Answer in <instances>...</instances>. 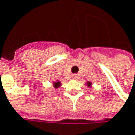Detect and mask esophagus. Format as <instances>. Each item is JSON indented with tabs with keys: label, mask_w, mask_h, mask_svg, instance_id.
Here are the masks:
<instances>
[{
	"label": "esophagus",
	"mask_w": 135,
	"mask_h": 135,
	"mask_svg": "<svg viewBox=\"0 0 135 135\" xmlns=\"http://www.w3.org/2000/svg\"><path fill=\"white\" fill-rule=\"evenodd\" d=\"M73 78H74V79H76V76L74 75L73 76Z\"/></svg>",
	"instance_id": "obj_1"
}]
</instances>
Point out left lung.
Here are the masks:
<instances>
[{
    "label": "left lung",
    "mask_w": 135,
    "mask_h": 135,
    "mask_svg": "<svg viewBox=\"0 0 135 135\" xmlns=\"http://www.w3.org/2000/svg\"><path fill=\"white\" fill-rule=\"evenodd\" d=\"M86 85L89 86V87H91V83L88 81V82H87V83H86Z\"/></svg>",
    "instance_id": "left-lung-1"
}]
</instances>
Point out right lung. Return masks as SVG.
I'll use <instances>...</instances> for the list:
<instances>
[{"label": "right lung", "instance_id": "add662e5", "mask_svg": "<svg viewBox=\"0 0 135 135\" xmlns=\"http://www.w3.org/2000/svg\"><path fill=\"white\" fill-rule=\"evenodd\" d=\"M61 86V82L59 80H57V82H55L53 83V86H54L55 89H57V88H59L60 86Z\"/></svg>", "mask_w": 135, "mask_h": 135}]
</instances>
